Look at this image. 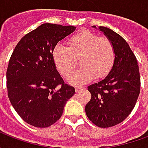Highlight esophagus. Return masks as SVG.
<instances>
[{
	"label": "esophagus",
	"instance_id": "1",
	"mask_svg": "<svg viewBox=\"0 0 148 148\" xmlns=\"http://www.w3.org/2000/svg\"><path fill=\"white\" fill-rule=\"evenodd\" d=\"M84 87L82 86H76L75 87V90H76V92H79V91H81L82 90H83Z\"/></svg>",
	"mask_w": 148,
	"mask_h": 148
}]
</instances>
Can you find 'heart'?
<instances>
[{"instance_id": "b5f03b06", "label": "heart", "mask_w": 148, "mask_h": 148, "mask_svg": "<svg viewBox=\"0 0 148 148\" xmlns=\"http://www.w3.org/2000/svg\"><path fill=\"white\" fill-rule=\"evenodd\" d=\"M69 47L58 44L53 50V58L59 72L65 77L73 74L80 60L82 67L70 77L74 84L90 82L96 76L101 78L109 74L116 60L113 42L107 37L83 29L71 36Z\"/></svg>"}]
</instances>
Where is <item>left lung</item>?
I'll return each mask as SVG.
<instances>
[{
  "label": "left lung",
  "instance_id": "obj_1",
  "mask_svg": "<svg viewBox=\"0 0 148 148\" xmlns=\"http://www.w3.org/2000/svg\"><path fill=\"white\" fill-rule=\"evenodd\" d=\"M99 29L113 42L116 60L105 79L88 86L91 99L86 113L97 127H109L124 121L134 109L140 92V75L136 58L124 38L108 27Z\"/></svg>",
  "mask_w": 148,
  "mask_h": 148
}]
</instances>
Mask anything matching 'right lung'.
<instances>
[{"label": "right lung", "mask_w": 148, "mask_h": 148, "mask_svg": "<svg viewBox=\"0 0 148 148\" xmlns=\"http://www.w3.org/2000/svg\"><path fill=\"white\" fill-rule=\"evenodd\" d=\"M75 30L74 26L43 24L16 46L6 72L8 97L26 123L47 127L59 120L66 103L75 93L56 70L53 50Z\"/></svg>", "instance_id": "obj_1"}]
</instances>
